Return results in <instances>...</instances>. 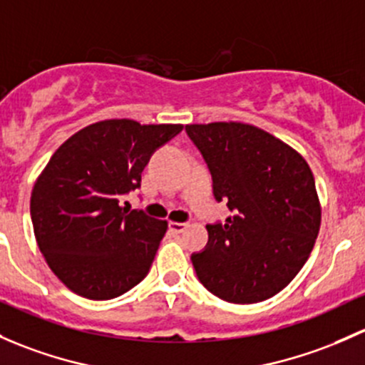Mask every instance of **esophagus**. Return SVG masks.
Instances as JSON below:
<instances>
[{
    "mask_svg": "<svg viewBox=\"0 0 365 365\" xmlns=\"http://www.w3.org/2000/svg\"><path fill=\"white\" fill-rule=\"evenodd\" d=\"M187 225H189V224H185V222H170V225H168V227H170L171 232L180 234V232L185 231Z\"/></svg>",
    "mask_w": 365,
    "mask_h": 365,
    "instance_id": "34e87169",
    "label": "esophagus"
}]
</instances>
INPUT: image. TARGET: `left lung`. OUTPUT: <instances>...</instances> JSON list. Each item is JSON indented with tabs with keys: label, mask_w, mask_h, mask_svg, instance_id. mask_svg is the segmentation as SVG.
I'll return each instance as SVG.
<instances>
[{
	"label": "left lung",
	"mask_w": 365,
	"mask_h": 365,
	"mask_svg": "<svg viewBox=\"0 0 365 365\" xmlns=\"http://www.w3.org/2000/svg\"><path fill=\"white\" fill-rule=\"evenodd\" d=\"M185 131L208 164L215 199L234 212L224 225H206L208 245L192 255L199 282L234 304L273 297L304 266L320 231L308 163L252 124H189Z\"/></svg>",
	"instance_id": "8db88e82"
}]
</instances>
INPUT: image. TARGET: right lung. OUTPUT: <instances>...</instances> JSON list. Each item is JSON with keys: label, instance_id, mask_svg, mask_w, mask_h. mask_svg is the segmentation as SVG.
Masks as SVG:
<instances>
[{"label": "right lung", "instance_id": "add662e5", "mask_svg": "<svg viewBox=\"0 0 365 365\" xmlns=\"http://www.w3.org/2000/svg\"><path fill=\"white\" fill-rule=\"evenodd\" d=\"M182 124L108 118L68 138L31 192L34 236L52 273L71 292L106 301L131 290L150 269L166 220L122 208L150 155Z\"/></svg>", "mask_w": 365, "mask_h": 365}]
</instances>
